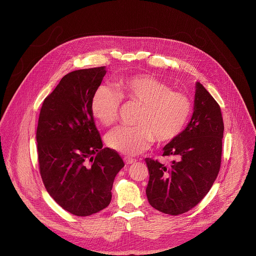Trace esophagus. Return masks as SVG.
<instances>
[{
    "mask_svg": "<svg viewBox=\"0 0 256 256\" xmlns=\"http://www.w3.org/2000/svg\"><path fill=\"white\" fill-rule=\"evenodd\" d=\"M124 162H125V164H134V162H136V160H135V158H129V156H125V158H124Z\"/></svg>",
    "mask_w": 256,
    "mask_h": 256,
    "instance_id": "34e87169",
    "label": "esophagus"
}]
</instances>
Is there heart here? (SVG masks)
Returning a JSON list of instances; mask_svg holds the SVG:
<instances>
[{
    "label": "heart",
    "instance_id": "b5f03b06",
    "mask_svg": "<svg viewBox=\"0 0 256 256\" xmlns=\"http://www.w3.org/2000/svg\"><path fill=\"white\" fill-rule=\"evenodd\" d=\"M141 104L138 126H119L106 135L110 148L127 156L146 150L154 138L160 143L176 139L191 115L187 96L174 92L166 82L150 74H135L116 82V90L102 84L90 100V111L102 125L110 126L119 116L121 102Z\"/></svg>",
    "mask_w": 256,
    "mask_h": 256
}]
</instances>
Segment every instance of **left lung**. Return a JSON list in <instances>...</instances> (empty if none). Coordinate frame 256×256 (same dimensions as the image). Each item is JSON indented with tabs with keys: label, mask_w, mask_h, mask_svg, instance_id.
Wrapping results in <instances>:
<instances>
[{
	"label": "left lung",
	"mask_w": 256,
	"mask_h": 256,
	"mask_svg": "<svg viewBox=\"0 0 256 256\" xmlns=\"http://www.w3.org/2000/svg\"><path fill=\"white\" fill-rule=\"evenodd\" d=\"M224 122L218 102L196 82L194 111L182 132L164 146L170 166L145 160L150 180L146 194L152 207L176 216L194 208L209 192L220 166Z\"/></svg>",
	"instance_id": "8db88e82"
}]
</instances>
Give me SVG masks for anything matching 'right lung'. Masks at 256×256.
I'll return each instance as SVG.
<instances>
[{"label": "right lung", "instance_id": "1", "mask_svg": "<svg viewBox=\"0 0 256 256\" xmlns=\"http://www.w3.org/2000/svg\"><path fill=\"white\" fill-rule=\"evenodd\" d=\"M106 67L62 78L44 100L36 130L39 172L49 195L64 210L86 217L106 208L114 178L124 166L117 152L102 148L90 100Z\"/></svg>", "mask_w": 256, "mask_h": 256}]
</instances>
